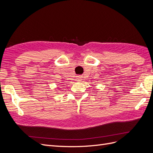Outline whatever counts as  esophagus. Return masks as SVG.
Segmentation results:
<instances>
[{
    "label": "esophagus",
    "mask_w": 153,
    "mask_h": 153,
    "mask_svg": "<svg viewBox=\"0 0 153 153\" xmlns=\"http://www.w3.org/2000/svg\"><path fill=\"white\" fill-rule=\"evenodd\" d=\"M78 80H80V78H78Z\"/></svg>",
    "instance_id": "1"
}]
</instances>
